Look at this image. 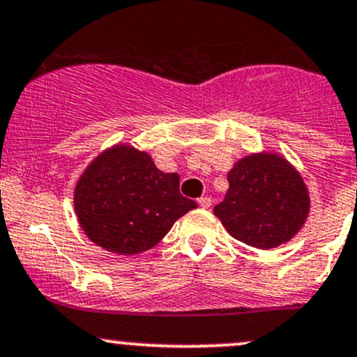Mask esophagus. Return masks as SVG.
Wrapping results in <instances>:
<instances>
[{"label":"esophagus","mask_w":357,"mask_h":357,"mask_svg":"<svg viewBox=\"0 0 357 357\" xmlns=\"http://www.w3.org/2000/svg\"><path fill=\"white\" fill-rule=\"evenodd\" d=\"M197 203H199V206L201 208H209V206H211V197H208V196H203V197H199V199H197Z\"/></svg>","instance_id":"1"}]
</instances>
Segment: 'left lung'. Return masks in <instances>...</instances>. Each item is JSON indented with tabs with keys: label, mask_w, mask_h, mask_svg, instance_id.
Returning a JSON list of instances; mask_svg holds the SVG:
<instances>
[{
	"label": "left lung",
	"mask_w": 357,
	"mask_h": 357,
	"mask_svg": "<svg viewBox=\"0 0 357 357\" xmlns=\"http://www.w3.org/2000/svg\"><path fill=\"white\" fill-rule=\"evenodd\" d=\"M229 190L213 213L237 241L273 249L296 237L310 216V190L287 158L251 153L227 175Z\"/></svg>",
	"instance_id": "1"
}]
</instances>
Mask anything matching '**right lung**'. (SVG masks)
I'll use <instances>...</instances> for the list:
<instances>
[{
	"label": "right lung",
	"instance_id": "add662e5",
	"mask_svg": "<svg viewBox=\"0 0 357 357\" xmlns=\"http://www.w3.org/2000/svg\"><path fill=\"white\" fill-rule=\"evenodd\" d=\"M178 174L125 142L99 153L73 189V208L91 242L115 255L153 249L180 216L197 208L178 190Z\"/></svg>",
	"mask_w": 357,
	"mask_h": 357
}]
</instances>
